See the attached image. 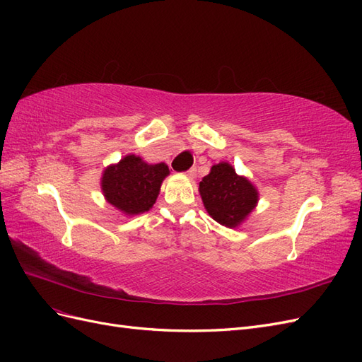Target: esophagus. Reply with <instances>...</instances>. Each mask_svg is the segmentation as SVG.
<instances>
[{"label": "esophagus", "instance_id": "esophagus-1", "mask_svg": "<svg viewBox=\"0 0 362 362\" xmlns=\"http://www.w3.org/2000/svg\"><path fill=\"white\" fill-rule=\"evenodd\" d=\"M185 175H187V177H189V178H194V175H196V169H194V168L189 169L187 172H185Z\"/></svg>", "mask_w": 362, "mask_h": 362}]
</instances>
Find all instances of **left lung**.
<instances>
[{
  "instance_id": "obj_1",
  "label": "left lung",
  "mask_w": 362,
  "mask_h": 362,
  "mask_svg": "<svg viewBox=\"0 0 362 362\" xmlns=\"http://www.w3.org/2000/svg\"><path fill=\"white\" fill-rule=\"evenodd\" d=\"M199 193L208 214L228 228L242 223L258 201L257 189L228 163L214 164L199 182Z\"/></svg>"
}]
</instances>
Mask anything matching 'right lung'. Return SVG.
<instances>
[{
    "label": "right lung",
    "instance_id": "right-lung-1",
    "mask_svg": "<svg viewBox=\"0 0 362 362\" xmlns=\"http://www.w3.org/2000/svg\"><path fill=\"white\" fill-rule=\"evenodd\" d=\"M169 173L164 163L148 164L140 157L127 156L105 169L103 192L107 201L125 214L148 211L156 204L160 185Z\"/></svg>",
    "mask_w": 362,
    "mask_h": 362
}]
</instances>
